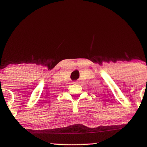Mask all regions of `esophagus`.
Listing matches in <instances>:
<instances>
[{"label":"esophagus","instance_id":"esophagus-1","mask_svg":"<svg viewBox=\"0 0 147 147\" xmlns=\"http://www.w3.org/2000/svg\"><path fill=\"white\" fill-rule=\"evenodd\" d=\"M73 83H74V84H78V82H74Z\"/></svg>","mask_w":147,"mask_h":147}]
</instances>
